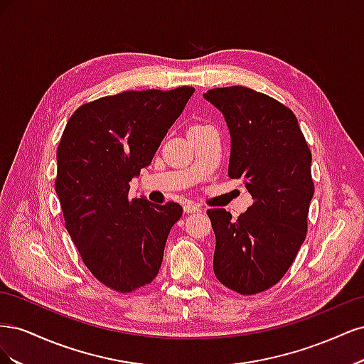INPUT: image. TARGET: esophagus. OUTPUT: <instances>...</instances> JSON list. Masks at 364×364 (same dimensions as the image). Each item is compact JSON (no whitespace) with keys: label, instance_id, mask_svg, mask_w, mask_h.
Segmentation results:
<instances>
[{"label":"esophagus","instance_id":"obj_1","mask_svg":"<svg viewBox=\"0 0 364 364\" xmlns=\"http://www.w3.org/2000/svg\"><path fill=\"white\" fill-rule=\"evenodd\" d=\"M183 211L186 213V214H193V213H200L202 209L197 206V205H194V203H186L185 206H183Z\"/></svg>","mask_w":364,"mask_h":364}]
</instances>
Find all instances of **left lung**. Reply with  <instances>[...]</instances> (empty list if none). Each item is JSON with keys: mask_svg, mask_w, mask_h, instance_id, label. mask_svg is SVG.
Masks as SVG:
<instances>
[{"mask_svg": "<svg viewBox=\"0 0 364 364\" xmlns=\"http://www.w3.org/2000/svg\"><path fill=\"white\" fill-rule=\"evenodd\" d=\"M203 97L223 114L230 134V179H243L253 203L237 220L208 209L215 234L214 273L228 289L255 294L273 287L306 235L314 194L311 151L287 106L245 86Z\"/></svg>", "mask_w": 364, "mask_h": 364, "instance_id": "8db88e82", "label": "left lung"}]
</instances>
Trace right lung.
Listing matches in <instances>:
<instances>
[{
	"instance_id": "add662e5",
	"label": "right lung",
	"mask_w": 364,
	"mask_h": 364,
	"mask_svg": "<svg viewBox=\"0 0 364 364\" xmlns=\"http://www.w3.org/2000/svg\"><path fill=\"white\" fill-rule=\"evenodd\" d=\"M194 92L124 91L82 105L58 147L54 182L71 240L106 287L130 293L156 278L182 206L129 199L130 181L150 165Z\"/></svg>"
}]
</instances>
